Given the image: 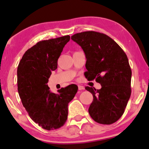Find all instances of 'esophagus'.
Here are the masks:
<instances>
[{
    "label": "esophagus",
    "instance_id": "esophagus-1",
    "mask_svg": "<svg viewBox=\"0 0 149 149\" xmlns=\"http://www.w3.org/2000/svg\"><path fill=\"white\" fill-rule=\"evenodd\" d=\"M84 89H85V87L84 86H82V85H78V89L79 90H83Z\"/></svg>",
    "mask_w": 149,
    "mask_h": 149
}]
</instances>
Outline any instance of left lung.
I'll list each match as a JSON object with an SVG mask.
<instances>
[{"label":"left lung","instance_id":"8db88e82","mask_svg":"<svg viewBox=\"0 0 149 149\" xmlns=\"http://www.w3.org/2000/svg\"><path fill=\"white\" fill-rule=\"evenodd\" d=\"M71 39L84 51L85 77L95 79L102 86L100 89L85 87L93 96L89 108L91 117L101 124H112L123 115L132 93V70L127 55L114 40L101 33H78Z\"/></svg>","mask_w":149,"mask_h":149}]
</instances>
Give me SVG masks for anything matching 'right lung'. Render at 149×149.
<instances>
[{"label": "right lung", "mask_w": 149, "mask_h": 149, "mask_svg": "<svg viewBox=\"0 0 149 149\" xmlns=\"http://www.w3.org/2000/svg\"><path fill=\"white\" fill-rule=\"evenodd\" d=\"M70 39L69 35H65L38 42L25 52L17 66V91L22 104L29 117L46 130L64 125L68 103L78 89L76 85L72 84L58 90L56 94L50 91L47 85Z\"/></svg>", "instance_id": "right-lung-1"}]
</instances>
